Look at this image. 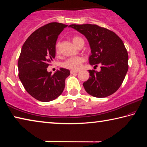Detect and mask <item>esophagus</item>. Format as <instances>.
Returning a JSON list of instances; mask_svg holds the SVG:
<instances>
[{"instance_id":"1","label":"esophagus","mask_w":147,"mask_h":147,"mask_svg":"<svg viewBox=\"0 0 147 147\" xmlns=\"http://www.w3.org/2000/svg\"><path fill=\"white\" fill-rule=\"evenodd\" d=\"M79 71H71V74H74V73H78Z\"/></svg>"}]
</instances>
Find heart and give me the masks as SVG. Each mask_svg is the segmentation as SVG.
Instances as JSON below:
<instances>
[{"mask_svg": "<svg viewBox=\"0 0 147 147\" xmlns=\"http://www.w3.org/2000/svg\"><path fill=\"white\" fill-rule=\"evenodd\" d=\"M73 43L77 46L78 43L81 41H84L83 39L80 36H74L72 38ZM56 53H59V44L57 43L56 45ZM84 61V58L83 57L78 56V57H73V58H69L65 60V61L62 63V67L65 69H70L72 71H77L80 69Z\"/></svg>", "mask_w": 147, "mask_h": 147, "instance_id": "heart-1", "label": "heart"}]
</instances>
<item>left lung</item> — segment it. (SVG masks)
Listing matches in <instances>:
<instances>
[{"mask_svg": "<svg viewBox=\"0 0 147 147\" xmlns=\"http://www.w3.org/2000/svg\"><path fill=\"white\" fill-rule=\"evenodd\" d=\"M86 36L91 49L89 63L100 71L89 70V78L83 86L88 93L104 98L120 88L128 69V54L123 41L115 32L96 24H71Z\"/></svg>", "mask_w": 147, "mask_h": 147, "instance_id": "left-lung-1", "label": "left lung"}]
</instances>
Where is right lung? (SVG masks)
Returning a JSON list of instances; mask_svg holds the SVG:
<instances>
[{"label": "right lung", "instance_id": "right-lung-1", "mask_svg": "<svg viewBox=\"0 0 147 147\" xmlns=\"http://www.w3.org/2000/svg\"><path fill=\"white\" fill-rule=\"evenodd\" d=\"M67 26L51 23L34 31L24 42L18 60L19 77L24 89L41 102L56 99L65 88V80L70 75L61 68L54 74L47 68L56 56V43L59 34Z\"/></svg>", "mask_w": 147, "mask_h": 147}]
</instances>
